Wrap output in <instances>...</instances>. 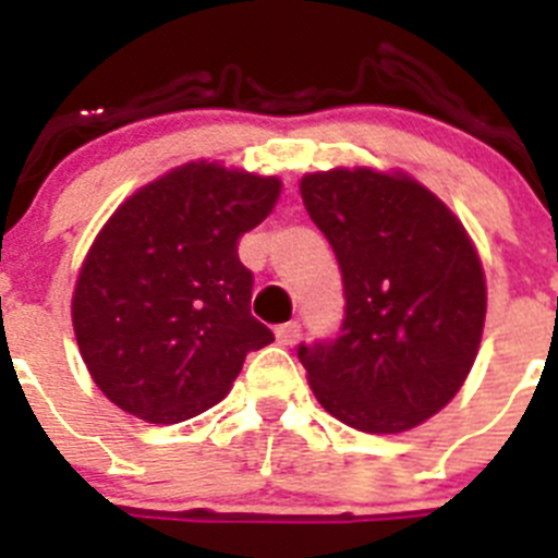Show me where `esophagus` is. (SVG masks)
<instances>
[{"label": "esophagus", "mask_w": 558, "mask_h": 558, "mask_svg": "<svg viewBox=\"0 0 558 558\" xmlns=\"http://www.w3.org/2000/svg\"><path fill=\"white\" fill-rule=\"evenodd\" d=\"M299 338H302V324L299 322H288L276 327V340H279L282 347H290V343H295Z\"/></svg>", "instance_id": "esophagus-1"}]
</instances>
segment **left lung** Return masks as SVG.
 <instances>
[{
	"instance_id": "1",
	"label": "left lung",
	"mask_w": 558,
	"mask_h": 558,
	"mask_svg": "<svg viewBox=\"0 0 558 558\" xmlns=\"http://www.w3.org/2000/svg\"><path fill=\"white\" fill-rule=\"evenodd\" d=\"M302 198L347 295L340 332L299 347L310 388L354 430H411L456 397L475 363L486 318L475 245L405 172H310Z\"/></svg>"
}]
</instances>
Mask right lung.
I'll return each mask as SVG.
<instances>
[{
	"label": "right lung",
	"mask_w": 558,
	"mask_h": 558,
	"mask_svg": "<svg viewBox=\"0 0 558 558\" xmlns=\"http://www.w3.org/2000/svg\"><path fill=\"white\" fill-rule=\"evenodd\" d=\"M282 181L190 161L113 211L83 259L72 324L113 405L175 425L218 405L274 332L251 315L254 274L236 240L263 223Z\"/></svg>",
	"instance_id": "add662e5"
}]
</instances>
